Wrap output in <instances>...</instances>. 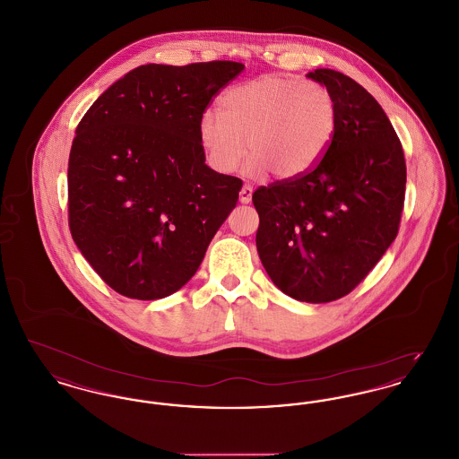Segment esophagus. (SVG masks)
Masks as SVG:
<instances>
[{"label":"esophagus","instance_id":"1","mask_svg":"<svg viewBox=\"0 0 459 459\" xmlns=\"http://www.w3.org/2000/svg\"><path fill=\"white\" fill-rule=\"evenodd\" d=\"M251 197H253V187H251L249 184L242 186V189H240L239 193L240 203H242V204H247V203H251Z\"/></svg>","mask_w":459,"mask_h":459}]
</instances>
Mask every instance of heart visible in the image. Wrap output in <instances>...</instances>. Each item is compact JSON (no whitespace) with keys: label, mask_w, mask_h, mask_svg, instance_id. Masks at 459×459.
<instances>
[{"label":"heart","mask_w":459,"mask_h":459,"mask_svg":"<svg viewBox=\"0 0 459 459\" xmlns=\"http://www.w3.org/2000/svg\"><path fill=\"white\" fill-rule=\"evenodd\" d=\"M220 113H203L199 141L208 163L220 174H234L249 152L246 172H272L294 180L315 169L337 131V107L320 82L264 75L227 91Z\"/></svg>","instance_id":"1"}]
</instances>
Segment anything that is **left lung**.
<instances>
[{"mask_svg":"<svg viewBox=\"0 0 459 459\" xmlns=\"http://www.w3.org/2000/svg\"><path fill=\"white\" fill-rule=\"evenodd\" d=\"M307 77L332 92L337 131L307 174L253 193L256 247L284 294L330 303L350 294L395 239L406 161L393 124L367 89L330 68Z\"/></svg>","mask_w":459,"mask_h":459,"instance_id":"1","label":"left lung"}]
</instances>
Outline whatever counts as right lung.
I'll return each mask as SVG.
<instances>
[{
	"mask_svg": "<svg viewBox=\"0 0 459 459\" xmlns=\"http://www.w3.org/2000/svg\"><path fill=\"white\" fill-rule=\"evenodd\" d=\"M244 65L137 66L77 126L68 158V227L118 294L152 301L196 273L242 180L204 163L199 120Z\"/></svg>",
	"mask_w": 459,
	"mask_h": 459,
	"instance_id": "add662e5",
	"label": "right lung"
}]
</instances>
